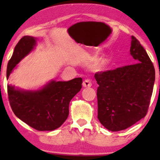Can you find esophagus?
I'll list each match as a JSON object with an SVG mask.
<instances>
[{"mask_svg":"<svg viewBox=\"0 0 160 160\" xmlns=\"http://www.w3.org/2000/svg\"><path fill=\"white\" fill-rule=\"evenodd\" d=\"M82 85L84 88H90L92 86V82H90V80H85L82 82Z\"/></svg>","mask_w":160,"mask_h":160,"instance_id":"obj_1","label":"esophagus"}]
</instances>
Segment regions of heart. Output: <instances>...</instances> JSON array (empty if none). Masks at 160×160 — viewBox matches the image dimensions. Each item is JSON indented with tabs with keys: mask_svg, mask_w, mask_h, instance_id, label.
Returning a JSON list of instances; mask_svg holds the SVG:
<instances>
[{
	"mask_svg": "<svg viewBox=\"0 0 160 160\" xmlns=\"http://www.w3.org/2000/svg\"><path fill=\"white\" fill-rule=\"evenodd\" d=\"M108 66H109V61L107 59H102L96 63L95 69L97 71H102L106 70Z\"/></svg>",
	"mask_w": 160,
	"mask_h": 160,
	"instance_id": "heart-1",
	"label": "heart"
}]
</instances>
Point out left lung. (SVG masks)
I'll list each match as a JSON object with an SVG mask.
<instances>
[{
    "mask_svg": "<svg viewBox=\"0 0 160 160\" xmlns=\"http://www.w3.org/2000/svg\"><path fill=\"white\" fill-rule=\"evenodd\" d=\"M135 63L94 75L98 118L112 131L128 128L148 113L155 79V68L147 52L132 36L130 49Z\"/></svg>",
    "mask_w": 160,
    "mask_h": 160,
    "instance_id": "obj_1",
    "label": "left lung"
}]
</instances>
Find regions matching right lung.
<instances>
[{
  "mask_svg": "<svg viewBox=\"0 0 160 160\" xmlns=\"http://www.w3.org/2000/svg\"><path fill=\"white\" fill-rule=\"evenodd\" d=\"M34 37L25 36L15 46L8 63L7 79L15 66L33 49ZM82 79L68 82L51 81L38 91H22L8 85L10 105L15 115L39 131H53L60 127L69 113L70 100L82 88Z\"/></svg>",
  "mask_w": 160,
  "mask_h": 160,
  "instance_id": "right-lung-1",
  "label": "right lung"
}]
</instances>
